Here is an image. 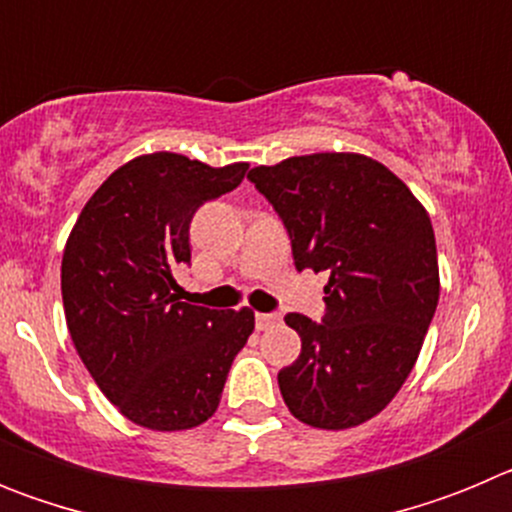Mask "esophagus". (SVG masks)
<instances>
[{
	"mask_svg": "<svg viewBox=\"0 0 512 512\" xmlns=\"http://www.w3.org/2000/svg\"><path fill=\"white\" fill-rule=\"evenodd\" d=\"M279 323V315L274 312H256V328L259 330H269Z\"/></svg>",
	"mask_w": 512,
	"mask_h": 512,
	"instance_id": "1",
	"label": "esophagus"
}]
</instances>
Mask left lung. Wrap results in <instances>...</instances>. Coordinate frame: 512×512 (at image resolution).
<instances>
[{"instance_id":"1","label":"left lung","mask_w":512,"mask_h":512,"mask_svg":"<svg viewBox=\"0 0 512 512\" xmlns=\"http://www.w3.org/2000/svg\"><path fill=\"white\" fill-rule=\"evenodd\" d=\"M292 241L297 271H328L323 323L279 372L289 413L343 431L382 413L418 361L438 305L436 235L408 184L361 153H310L248 171Z\"/></svg>"}]
</instances>
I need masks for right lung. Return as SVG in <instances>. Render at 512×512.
I'll return each instance as SVG.
<instances>
[{
  "label": "right lung",
  "instance_id": "obj_1",
  "mask_svg": "<svg viewBox=\"0 0 512 512\" xmlns=\"http://www.w3.org/2000/svg\"><path fill=\"white\" fill-rule=\"evenodd\" d=\"M246 169L146 153L112 171L71 228L61 261L71 341L104 397L135 425L187 431L212 418L253 333V310L189 305L174 279L192 259L194 212L233 192Z\"/></svg>",
  "mask_w": 512,
  "mask_h": 512
}]
</instances>
